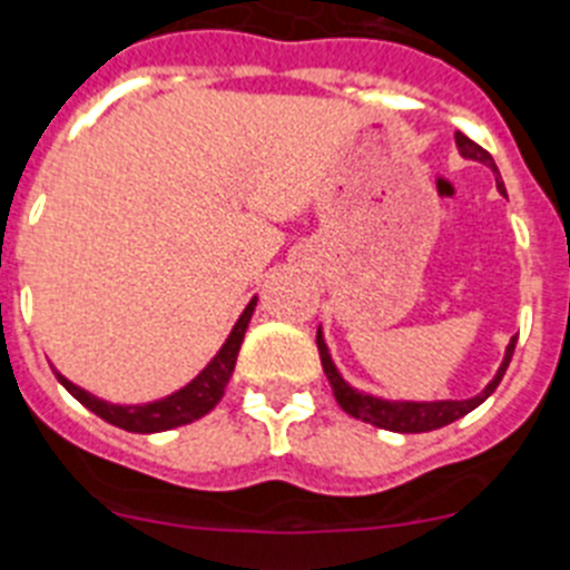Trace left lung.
<instances>
[{
  "label": "left lung",
  "mask_w": 570,
  "mask_h": 570,
  "mask_svg": "<svg viewBox=\"0 0 570 570\" xmlns=\"http://www.w3.org/2000/svg\"><path fill=\"white\" fill-rule=\"evenodd\" d=\"M454 141H458V150L463 158H471V161H480L485 167H491L497 178V189H500L502 196H505V187H502V178L500 170H497L494 158L483 150L480 145H474L469 136L463 132H454ZM514 346H517V335L511 337L509 346H505V357H502L500 368L497 374L491 377L489 386L483 389L480 394L469 400H425V403H417V400H383V397H374V394L366 392H357V389L348 386L346 381L341 377L337 366L332 363L330 355V346L323 341V332L317 330V352H321V363H323V372L330 377V386L335 392L337 406L343 409L346 414L352 417L363 420V423H372L377 429H389V432H400V434H420V432H434V429H443V425L454 423V420L465 417L469 412H474L485 397L494 394V389L500 386L502 374L509 368L511 355H514Z\"/></svg>",
  "instance_id": "left-lung-1"
}]
</instances>
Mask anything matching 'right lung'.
Segmentation results:
<instances>
[{
  "label": "right lung",
  "mask_w": 570,
  "mask_h": 570,
  "mask_svg": "<svg viewBox=\"0 0 570 570\" xmlns=\"http://www.w3.org/2000/svg\"><path fill=\"white\" fill-rule=\"evenodd\" d=\"M255 304L258 297H253L247 304V309L240 312V317L235 321L233 332L224 341V346L215 352L213 361L202 368L198 377L187 383L178 392L167 394L161 400H153V403H138V406H119V403H107V400L96 397V394L85 392L81 386L70 383L65 374H59L53 368L56 381L68 389L81 406L90 409L94 414H99L101 420H107L110 425H119L125 432L136 434H156L167 432V429H176V425H187L193 420L204 417L207 412H213L218 406V400L224 397V389H227L229 377L235 372V361H238V348L244 343V332L249 326V317H253Z\"/></svg>",
  "instance_id": "right-lung-1"
}]
</instances>
